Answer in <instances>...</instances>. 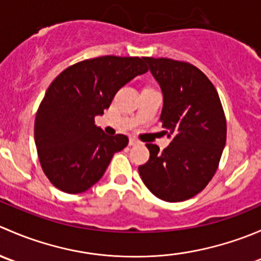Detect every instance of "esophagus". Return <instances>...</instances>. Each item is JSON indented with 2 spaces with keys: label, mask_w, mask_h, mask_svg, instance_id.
<instances>
[{
  "label": "esophagus",
  "mask_w": 261,
  "mask_h": 261,
  "mask_svg": "<svg viewBox=\"0 0 261 261\" xmlns=\"http://www.w3.org/2000/svg\"><path fill=\"white\" fill-rule=\"evenodd\" d=\"M138 144H139V141L134 138H130V140H128V145L130 146H135V145H138Z\"/></svg>",
  "instance_id": "1"
}]
</instances>
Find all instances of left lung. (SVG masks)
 Listing matches in <instances>:
<instances>
[{"label": "left lung", "instance_id": "1", "mask_svg": "<svg viewBox=\"0 0 261 261\" xmlns=\"http://www.w3.org/2000/svg\"><path fill=\"white\" fill-rule=\"evenodd\" d=\"M144 60L162 88L160 121L172 143L163 151L146 144L150 158L139 173L158 198L186 201L206 188L220 164L227 131L222 103L212 82L193 64L168 58Z\"/></svg>", "mask_w": 261, "mask_h": 261}]
</instances>
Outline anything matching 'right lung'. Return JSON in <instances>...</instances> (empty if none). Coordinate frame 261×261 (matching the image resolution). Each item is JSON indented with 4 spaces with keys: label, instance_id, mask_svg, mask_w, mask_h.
<instances>
[{
    "label": "right lung",
    "instance_id": "right-lung-1",
    "mask_svg": "<svg viewBox=\"0 0 261 261\" xmlns=\"http://www.w3.org/2000/svg\"><path fill=\"white\" fill-rule=\"evenodd\" d=\"M146 72L144 58L106 55L75 63L51 82L36 112L34 135L53 186L77 194L101 179L128 138L106 135L94 117L109 109L121 87Z\"/></svg>",
    "mask_w": 261,
    "mask_h": 261
}]
</instances>
